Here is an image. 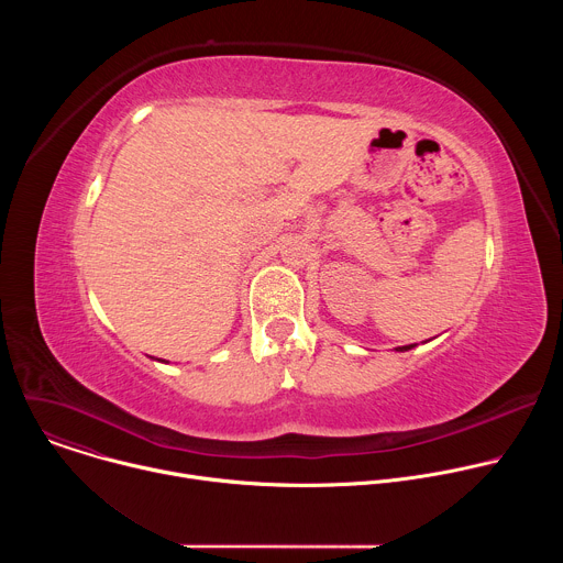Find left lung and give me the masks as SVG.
Wrapping results in <instances>:
<instances>
[{"label":"left lung","mask_w":563,"mask_h":563,"mask_svg":"<svg viewBox=\"0 0 563 563\" xmlns=\"http://www.w3.org/2000/svg\"><path fill=\"white\" fill-rule=\"evenodd\" d=\"M412 347H417V345H404V347H396V352H408V350H412Z\"/></svg>","instance_id":"1"}]
</instances>
